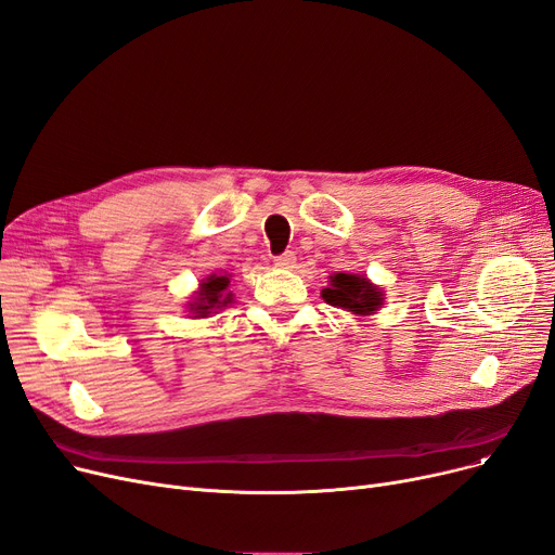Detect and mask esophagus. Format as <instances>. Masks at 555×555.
Returning a JSON list of instances; mask_svg holds the SVG:
<instances>
[{
  "label": "esophagus",
  "mask_w": 555,
  "mask_h": 555,
  "mask_svg": "<svg viewBox=\"0 0 555 555\" xmlns=\"http://www.w3.org/2000/svg\"><path fill=\"white\" fill-rule=\"evenodd\" d=\"M295 260H297L295 251H285V254L274 258V264H276V268H281V270H291V268H295Z\"/></svg>",
  "instance_id": "obj_1"
}]
</instances>
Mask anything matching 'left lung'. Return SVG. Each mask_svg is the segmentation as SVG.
<instances>
[{
  "label": "left lung",
  "mask_w": 555,
  "mask_h": 555,
  "mask_svg": "<svg viewBox=\"0 0 555 555\" xmlns=\"http://www.w3.org/2000/svg\"><path fill=\"white\" fill-rule=\"evenodd\" d=\"M322 297L326 304L349 310L360 318L372 315L374 310L383 306L380 287L360 274H345V272L333 274L328 281V287L322 291Z\"/></svg>",
  "instance_id": "left-lung-1"
}]
</instances>
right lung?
Masks as SVG:
<instances>
[{
	"label": "right lung",
	"instance_id": "obj_1",
	"mask_svg": "<svg viewBox=\"0 0 555 555\" xmlns=\"http://www.w3.org/2000/svg\"><path fill=\"white\" fill-rule=\"evenodd\" d=\"M231 279L229 274H210L199 283V291L188 304V310L195 318H210V312H218L220 308L229 306L233 301V295L229 293Z\"/></svg>",
	"mask_w": 555,
	"mask_h": 555
}]
</instances>
